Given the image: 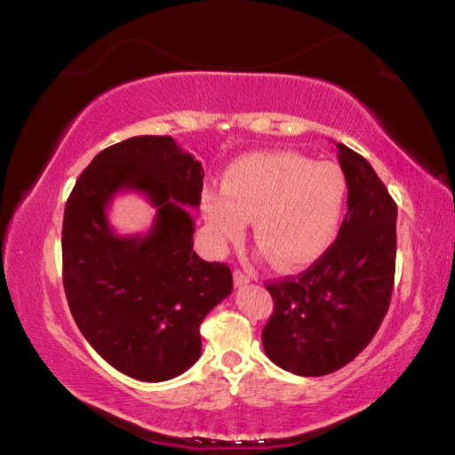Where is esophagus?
<instances>
[{"label": "esophagus", "instance_id": "esophagus-1", "mask_svg": "<svg viewBox=\"0 0 455 455\" xmlns=\"http://www.w3.org/2000/svg\"><path fill=\"white\" fill-rule=\"evenodd\" d=\"M246 283H250V275H246L244 272H240V269H236V272H235V285L236 287H243Z\"/></svg>", "mask_w": 455, "mask_h": 455}]
</instances>
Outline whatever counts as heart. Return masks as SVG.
<instances>
[{
	"mask_svg": "<svg viewBox=\"0 0 455 455\" xmlns=\"http://www.w3.org/2000/svg\"><path fill=\"white\" fill-rule=\"evenodd\" d=\"M347 181L336 162L297 152H258L235 160L225 183L203 189V217L212 244L227 248L246 233L279 267L311 264L331 246L346 205Z\"/></svg>",
	"mask_w": 455,
	"mask_h": 455,
	"instance_id": "heart-1",
	"label": "heart"
}]
</instances>
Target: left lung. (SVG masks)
<instances>
[{
	"instance_id": "1",
	"label": "left lung",
	"mask_w": 455,
	"mask_h": 455,
	"mask_svg": "<svg viewBox=\"0 0 455 455\" xmlns=\"http://www.w3.org/2000/svg\"><path fill=\"white\" fill-rule=\"evenodd\" d=\"M347 212L332 246L297 277L267 283L274 315L264 352L285 371L321 377L350 363L371 342L389 308L397 205L371 164L338 142Z\"/></svg>"
}]
</instances>
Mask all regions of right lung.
I'll use <instances>...</instances> for the list:
<instances>
[{"mask_svg":"<svg viewBox=\"0 0 455 455\" xmlns=\"http://www.w3.org/2000/svg\"><path fill=\"white\" fill-rule=\"evenodd\" d=\"M201 162L172 137H132L101 150L76 181L62 225V277L80 332L115 370L166 381L201 355L203 318L233 291L227 264L193 250ZM119 190L147 196L157 215L147 235L121 237L107 219Z\"/></svg>","mask_w":455,"mask_h":455,"instance_id":"right-lung-1","label":"right lung"}]
</instances>
